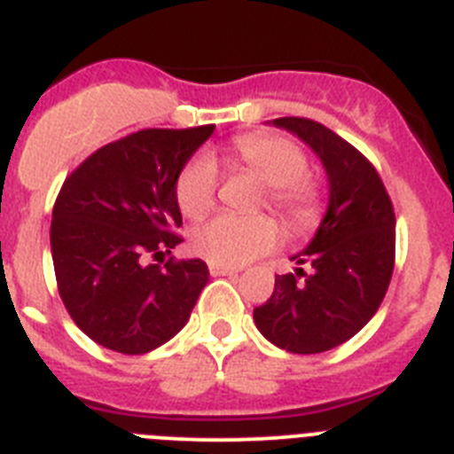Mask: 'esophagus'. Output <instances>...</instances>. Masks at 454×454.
<instances>
[{"instance_id":"34e87169","label":"esophagus","mask_w":454,"mask_h":454,"mask_svg":"<svg viewBox=\"0 0 454 454\" xmlns=\"http://www.w3.org/2000/svg\"><path fill=\"white\" fill-rule=\"evenodd\" d=\"M208 272L214 277H220V275H236L239 272V268H231V266H220V263H208Z\"/></svg>"}]
</instances>
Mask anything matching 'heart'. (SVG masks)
Returning <instances> with one entry per match:
<instances>
[{"mask_svg": "<svg viewBox=\"0 0 454 454\" xmlns=\"http://www.w3.org/2000/svg\"><path fill=\"white\" fill-rule=\"evenodd\" d=\"M227 163L263 182L262 204L291 224H307L318 211V188L307 175V154L284 136L247 134L231 140ZM218 166L208 156H192L175 182V200L186 218H200L214 207L218 192ZM277 227L268 215L220 214L198 224L191 234L195 254L220 266H243L270 250Z\"/></svg>", "mask_w": 454, "mask_h": 454, "instance_id": "b5f03b06", "label": "heart"}]
</instances>
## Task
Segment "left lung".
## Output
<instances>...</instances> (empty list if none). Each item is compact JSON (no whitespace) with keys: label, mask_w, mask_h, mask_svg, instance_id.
Returning a JSON list of instances; mask_svg holds the SVG:
<instances>
[{"label":"left lung","mask_w":454,"mask_h":454,"mask_svg":"<svg viewBox=\"0 0 454 454\" xmlns=\"http://www.w3.org/2000/svg\"><path fill=\"white\" fill-rule=\"evenodd\" d=\"M320 156L330 204L295 272L275 277V291L254 309V323L277 348L316 355L346 343L375 316L395 263V214L375 166L325 124L277 118ZM302 265L309 268L304 271Z\"/></svg>","instance_id":"1"}]
</instances>
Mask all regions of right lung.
Returning a JSON list of instances; mask_svg holds the SVG:
<instances>
[{
    "label": "right lung",
    "mask_w": 454,
    "mask_h": 454,
    "mask_svg": "<svg viewBox=\"0 0 454 454\" xmlns=\"http://www.w3.org/2000/svg\"><path fill=\"white\" fill-rule=\"evenodd\" d=\"M214 124L140 129L92 152L51 211V259L70 318L95 343L145 355L186 325L208 282L202 259L175 262V182ZM159 258V264L149 259Z\"/></svg>",
    "instance_id": "right-lung-1"
}]
</instances>
